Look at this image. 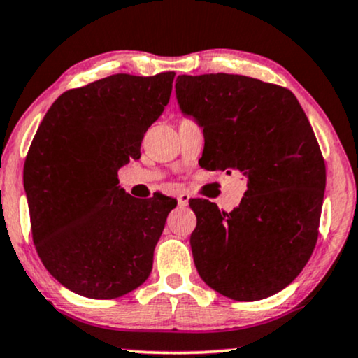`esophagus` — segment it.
<instances>
[{"instance_id": "34e87169", "label": "esophagus", "mask_w": 358, "mask_h": 358, "mask_svg": "<svg viewBox=\"0 0 358 358\" xmlns=\"http://www.w3.org/2000/svg\"><path fill=\"white\" fill-rule=\"evenodd\" d=\"M188 201H189V194L188 193L183 192V193L178 194V205L180 206H187Z\"/></svg>"}]
</instances>
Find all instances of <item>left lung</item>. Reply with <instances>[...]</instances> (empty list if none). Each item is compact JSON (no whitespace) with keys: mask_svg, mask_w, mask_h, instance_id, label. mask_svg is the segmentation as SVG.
<instances>
[{"mask_svg":"<svg viewBox=\"0 0 358 358\" xmlns=\"http://www.w3.org/2000/svg\"><path fill=\"white\" fill-rule=\"evenodd\" d=\"M176 99L205 134V166L239 170L248 189L233 211L189 203L200 278L234 301H259L299 275L319 236L325 162L291 90L238 74L178 76Z\"/></svg>","mask_w":358,"mask_h":358,"instance_id":"left-lung-1","label":"left lung"}]
</instances>
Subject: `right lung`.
Returning a JSON list of instances; mask_svg holds the SVG:
<instances>
[{
	"instance_id": "add662e5",
	"label": "right lung",
	"mask_w": 358,
	"mask_h": 358,
	"mask_svg": "<svg viewBox=\"0 0 358 358\" xmlns=\"http://www.w3.org/2000/svg\"><path fill=\"white\" fill-rule=\"evenodd\" d=\"M175 72L114 74L66 90L41 122L24 162L31 233L44 268L90 299L142 286L173 198L137 200L117 171L170 101Z\"/></svg>"
}]
</instances>
